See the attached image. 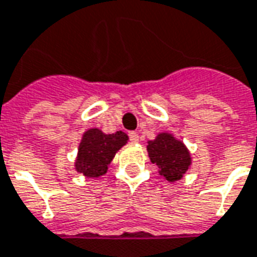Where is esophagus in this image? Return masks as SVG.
I'll use <instances>...</instances> for the list:
<instances>
[{"label": "esophagus", "instance_id": "obj_1", "mask_svg": "<svg viewBox=\"0 0 257 257\" xmlns=\"http://www.w3.org/2000/svg\"><path fill=\"white\" fill-rule=\"evenodd\" d=\"M128 138H130V141H132V143H138V140H140V136H138L136 132H130V133H128Z\"/></svg>", "mask_w": 257, "mask_h": 257}]
</instances>
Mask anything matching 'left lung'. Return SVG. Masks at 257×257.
<instances>
[{
	"mask_svg": "<svg viewBox=\"0 0 257 257\" xmlns=\"http://www.w3.org/2000/svg\"><path fill=\"white\" fill-rule=\"evenodd\" d=\"M147 149L152 163H156L167 181L180 180L191 165L190 154L184 144L166 133H162L156 140L149 141Z\"/></svg>",
	"mask_w": 257,
	"mask_h": 257,
	"instance_id": "obj_1",
	"label": "left lung"
}]
</instances>
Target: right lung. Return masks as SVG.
I'll return each mask as SVG.
<instances>
[{"label": "right lung", "instance_id": "obj_1", "mask_svg": "<svg viewBox=\"0 0 257 257\" xmlns=\"http://www.w3.org/2000/svg\"><path fill=\"white\" fill-rule=\"evenodd\" d=\"M128 137L123 132L103 134L98 128L85 133L79 147V158L76 162L77 172L87 177H99L108 170V165L113 159Z\"/></svg>", "mask_w": 257, "mask_h": 257}]
</instances>
